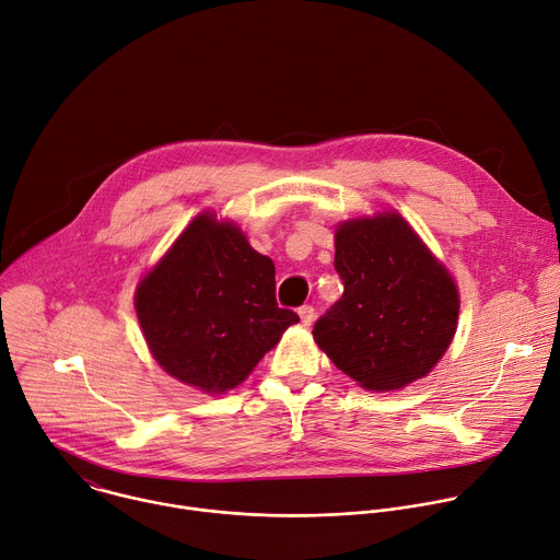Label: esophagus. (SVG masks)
<instances>
[{"label": "esophagus", "mask_w": 560, "mask_h": 560, "mask_svg": "<svg viewBox=\"0 0 560 560\" xmlns=\"http://www.w3.org/2000/svg\"><path fill=\"white\" fill-rule=\"evenodd\" d=\"M299 316H301V323H303V325H312V320H314V307H312V305L299 307Z\"/></svg>", "instance_id": "obj_1"}]
</instances>
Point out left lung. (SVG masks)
Masks as SVG:
<instances>
[{
  "label": "left lung",
  "instance_id": "1",
  "mask_svg": "<svg viewBox=\"0 0 560 560\" xmlns=\"http://www.w3.org/2000/svg\"><path fill=\"white\" fill-rule=\"evenodd\" d=\"M334 268L342 296L314 323L316 345L369 392L424 378L448 349L459 294L400 213L338 224Z\"/></svg>",
  "mask_w": 560,
  "mask_h": 560
}]
</instances>
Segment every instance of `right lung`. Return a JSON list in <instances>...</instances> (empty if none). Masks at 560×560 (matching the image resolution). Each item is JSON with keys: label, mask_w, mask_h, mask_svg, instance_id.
<instances>
[{"label": "right lung", "mask_w": 560, "mask_h": 560, "mask_svg": "<svg viewBox=\"0 0 560 560\" xmlns=\"http://www.w3.org/2000/svg\"><path fill=\"white\" fill-rule=\"evenodd\" d=\"M136 314L155 362L205 394L242 385L299 323L275 299V264L233 222L198 215L136 288Z\"/></svg>", "instance_id": "obj_1"}]
</instances>
